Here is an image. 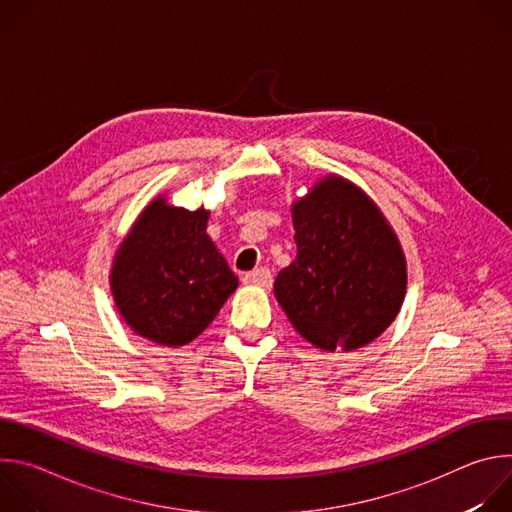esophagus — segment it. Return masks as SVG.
<instances>
[{
    "label": "esophagus",
    "instance_id": "obj_1",
    "mask_svg": "<svg viewBox=\"0 0 512 512\" xmlns=\"http://www.w3.org/2000/svg\"><path fill=\"white\" fill-rule=\"evenodd\" d=\"M243 281L247 283V285H259V287H271V271L267 269V267H257V269H253V271H249V273H245V277H243Z\"/></svg>",
    "mask_w": 512,
    "mask_h": 512
}]
</instances>
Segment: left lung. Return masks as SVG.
Segmentation results:
<instances>
[{
	"label": "left lung",
	"instance_id": "obj_1",
	"mask_svg": "<svg viewBox=\"0 0 512 512\" xmlns=\"http://www.w3.org/2000/svg\"><path fill=\"white\" fill-rule=\"evenodd\" d=\"M298 255L277 273L279 306L320 350H354L397 318L407 263L379 206L342 176L322 178L291 206Z\"/></svg>",
	"mask_w": 512,
	"mask_h": 512
}]
</instances>
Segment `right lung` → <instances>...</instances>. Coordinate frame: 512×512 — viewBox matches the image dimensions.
I'll list each match as a JSON object with an SVG mask.
<instances>
[{
    "label": "right lung",
    "mask_w": 512,
    "mask_h": 512,
    "mask_svg": "<svg viewBox=\"0 0 512 512\" xmlns=\"http://www.w3.org/2000/svg\"><path fill=\"white\" fill-rule=\"evenodd\" d=\"M210 212L154 198L121 241L113 267V300L137 334L162 346H184L202 334L237 289L206 235Z\"/></svg>",
    "instance_id": "obj_1"
}]
</instances>
